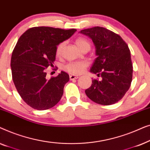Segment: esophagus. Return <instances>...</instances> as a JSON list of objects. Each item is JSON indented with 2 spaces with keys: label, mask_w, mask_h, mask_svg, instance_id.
<instances>
[{
  "label": "esophagus",
  "mask_w": 150,
  "mask_h": 150,
  "mask_svg": "<svg viewBox=\"0 0 150 150\" xmlns=\"http://www.w3.org/2000/svg\"><path fill=\"white\" fill-rule=\"evenodd\" d=\"M79 76H76V75H74V74H71L69 76V79L70 80H74V79H79Z\"/></svg>",
  "instance_id": "34e87169"
}]
</instances>
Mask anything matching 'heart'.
<instances>
[{"mask_svg": "<svg viewBox=\"0 0 150 150\" xmlns=\"http://www.w3.org/2000/svg\"><path fill=\"white\" fill-rule=\"evenodd\" d=\"M76 44H77V46L81 49L82 50H84L85 48H89L91 47L90 45V42L88 41L87 39L85 38H78L76 40ZM65 43L64 42H61L57 45L56 48V55L57 56H61L62 54L63 49L64 48ZM89 65V63L88 61L85 60H81V61H70V62L67 63L66 65H65L64 69L67 72L71 74L74 75H79L81 74L85 70L86 68Z\"/></svg>", "mask_w": 150, "mask_h": 150, "instance_id": "heart-1", "label": "heart"}]
</instances>
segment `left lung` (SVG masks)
<instances>
[{
    "instance_id": "left-lung-1",
    "label": "left lung",
    "mask_w": 150,
    "mask_h": 150,
    "mask_svg": "<svg viewBox=\"0 0 150 150\" xmlns=\"http://www.w3.org/2000/svg\"><path fill=\"white\" fill-rule=\"evenodd\" d=\"M89 36L96 46L95 59L91 72L102 80H92L85 90L87 97L96 103L111 105L122 99L130 87L133 67L130 51L120 35L100 26L81 30Z\"/></svg>"
}]
</instances>
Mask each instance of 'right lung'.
I'll use <instances>...</instances> for the list:
<instances>
[{"mask_svg":"<svg viewBox=\"0 0 150 150\" xmlns=\"http://www.w3.org/2000/svg\"><path fill=\"white\" fill-rule=\"evenodd\" d=\"M76 31L49 26H35L20 36L11 55L12 79L22 100L36 110H46L60 101L69 77L65 71L46 79L45 69L52 67L59 43Z\"/></svg>","mask_w":150,"mask_h":150,"instance_id":"obj_1","label":"right lung"}]
</instances>
